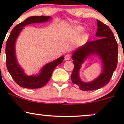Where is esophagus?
<instances>
[{
	"mask_svg": "<svg viewBox=\"0 0 124 124\" xmlns=\"http://www.w3.org/2000/svg\"><path fill=\"white\" fill-rule=\"evenodd\" d=\"M70 59V55L69 54H66L65 56V60L68 61Z\"/></svg>",
	"mask_w": 124,
	"mask_h": 124,
	"instance_id": "34e87169",
	"label": "esophagus"
}]
</instances>
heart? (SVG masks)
I'll return each mask as SVG.
<instances>
[{
    "label": "heart",
    "mask_w": 124,
    "mask_h": 124,
    "mask_svg": "<svg viewBox=\"0 0 124 124\" xmlns=\"http://www.w3.org/2000/svg\"><path fill=\"white\" fill-rule=\"evenodd\" d=\"M83 28L82 26H78L75 27V29L72 31V37L73 38H77L80 35V34L83 32ZM89 35L87 33H85L83 36L79 39V43L80 44H83L85 42V41L89 38Z\"/></svg>",
    "instance_id": "1"
}]
</instances>
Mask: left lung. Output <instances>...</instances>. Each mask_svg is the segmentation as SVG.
<instances>
[{"instance_id":"obj_1","label":"left lung","mask_w":124,"mask_h":124,"mask_svg":"<svg viewBox=\"0 0 124 124\" xmlns=\"http://www.w3.org/2000/svg\"><path fill=\"white\" fill-rule=\"evenodd\" d=\"M97 30L96 37L99 39L89 41L72 52L74 64L71 80L83 91H92L107 85L116 69L118 62V45L113 32L108 26L97 20ZM93 56L99 58L102 70L99 76L91 82H84L80 79L79 72L85 60Z\"/></svg>"}]
</instances>
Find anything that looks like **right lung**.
I'll list each match as a JSON object with an SVG mask.
<instances>
[{
	"mask_svg": "<svg viewBox=\"0 0 124 124\" xmlns=\"http://www.w3.org/2000/svg\"><path fill=\"white\" fill-rule=\"evenodd\" d=\"M52 19L50 16H31L15 27L11 32L6 45V66L8 70L14 80L22 87L27 89H37L45 86L50 79L55 68L62 63L63 56L45 64L41 68L38 73L26 75L24 70L18 63L16 52V42L24 27L33 23H43Z\"/></svg>",
	"mask_w": 124,
	"mask_h": 124,
	"instance_id": "right-lung-1",
	"label": "right lung"
}]
</instances>
